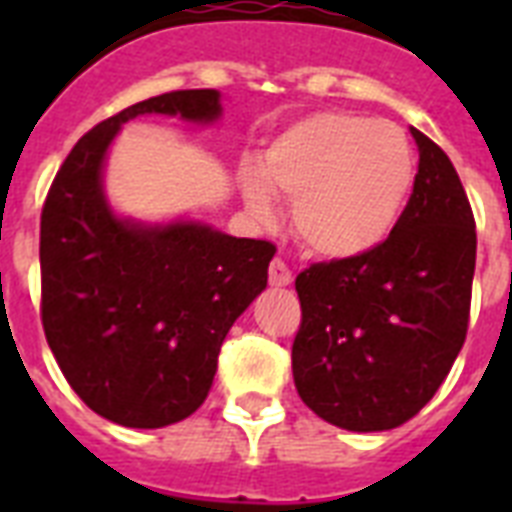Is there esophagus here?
<instances>
[{
  "instance_id": "obj_1",
  "label": "esophagus",
  "mask_w": 512,
  "mask_h": 512,
  "mask_svg": "<svg viewBox=\"0 0 512 512\" xmlns=\"http://www.w3.org/2000/svg\"><path fill=\"white\" fill-rule=\"evenodd\" d=\"M268 279H271L273 287H289L292 284V271H289V265L284 260H273L271 268H268Z\"/></svg>"
}]
</instances>
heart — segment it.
<instances>
[{"label":"heart","instance_id":"heart-1","mask_svg":"<svg viewBox=\"0 0 512 512\" xmlns=\"http://www.w3.org/2000/svg\"><path fill=\"white\" fill-rule=\"evenodd\" d=\"M417 183V156L396 124L348 111H319L281 130L244 175L257 217H273V196L295 201L292 223L313 255L353 260L393 236Z\"/></svg>","mask_w":512,"mask_h":512}]
</instances>
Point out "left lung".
I'll use <instances>...</instances> for the list:
<instances>
[{
    "label": "left lung",
    "instance_id": "obj_1",
    "mask_svg": "<svg viewBox=\"0 0 512 512\" xmlns=\"http://www.w3.org/2000/svg\"><path fill=\"white\" fill-rule=\"evenodd\" d=\"M417 183L380 249L305 268L292 345L295 388L321 420L353 433L412 420L462 350L476 271V220L460 175L412 127Z\"/></svg>",
    "mask_w": 512,
    "mask_h": 512
}]
</instances>
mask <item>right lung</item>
<instances>
[{
  "label": "right lung",
  "mask_w": 512,
  "mask_h": 512,
  "mask_svg": "<svg viewBox=\"0 0 512 512\" xmlns=\"http://www.w3.org/2000/svg\"><path fill=\"white\" fill-rule=\"evenodd\" d=\"M143 114L212 124L223 106L217 90L164 92L76 143L42 209V324L92 412L124 428H164L204 404L220 345L268 284L276 247L188 217L116 215L103 188L108 148Z\"/></svg>",
  "instance_id": "right-lung-1"
}]
</instances>
